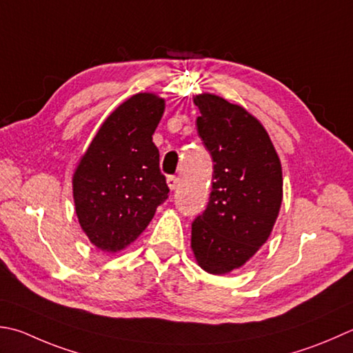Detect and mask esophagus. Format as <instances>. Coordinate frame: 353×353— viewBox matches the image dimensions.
Listing matches in <instances>:
<instances>
[{
  "label": "esophagus",
  "instance_id": "1",
  "mask_svg": "<svg viewBox=\"0 0 353 353\" xmlns=\"http://www.w3.org/2000/svg\"><path fill=\"white\" fill-rule=\"evenodd\" d=\"M167 183L170 186V190H176L177 185H179V179L176 176H168L167 177Z\"/></svg>",
  "mask_w": 353,
  "mask_h": 353
}]
</instances>
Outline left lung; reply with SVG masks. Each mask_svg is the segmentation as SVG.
I'll list each match as a JSON object with an SVG mask.
<instances>
[{
    "mask_svg": "<svg viewBox=\"0 0 353 353\" xmlns=\"http://www.w3.org/2000/svg\"><path fill=\"white\" fill-rule=\"evenodd\" d=\"M197 131L214 162L206 210L191 225L199 266L228 274L243 266L271 236L283 199L281 163L263 125L216 94L194 98Z\"/></svg>",
    "mask_w": 353,
    "mask_h": 353,
    "instance_id": "obj_1",
    "label": "left lung"
}]
</instances>
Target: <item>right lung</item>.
<instances>
[{
  "instance_id": "right-lung-1",
  "label": "right lung",
  "mask_w": 353,
  "mask_h": 353,
  "mask_svg": "<svg viewBox=\"0 0 353 353\" xmlns=\"http://www.w3.org/2000/svg\"><path fill=\"white\" fill-rule=\"evenodd\" d=\"M165 101L137 93L102 123L73 174L82 231L101 251L117 252L141 236L170 188L153 133Z\"/></svg>"
}]
</instances>
